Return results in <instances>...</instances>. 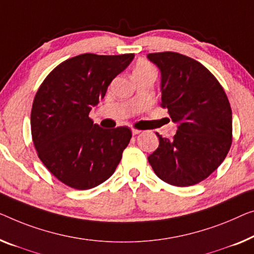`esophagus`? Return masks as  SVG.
<instances>
[{
  "mask_svg": "<svg viewBox=\"0 0 254 254\" xmlns=\"http://www.w3.org/2000/svg\"><path fill=\"white\" fill-rule=\"evenodd\" d=\"M140 130H138V128H132V134L133 135H137V134H139L140 133Z\"/></svg>",
  "mask_w": 254,
  "mask_h": 254,
  "instance_id": "1",
  "label": "esophagus"
}]
</instances>
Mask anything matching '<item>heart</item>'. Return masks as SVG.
Masks as SVG:
<instances>
[{
    "label": "heart",
    "instance_id": "heart-1",
    "mask_svg": "<svg viewBox=\"0 0 254 254\" xmlns=\"http://www.w3.org/2000/svg\"><path fill=\"white\" fill-rule=\"evenodd\" d=\"M148 73H155L153 65H151L149 62H147V60H139L133 68V76H138V75H143Z\"/></svg>",
    "mask_w": 254,
    "mask_h": 254
}]
</instances>
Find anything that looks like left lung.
<instances>
[{"instance_id":"obj_1","label":"left lung","mask_w":254,"mask_h":254,"mask_svg":"<svg viewBox=\"0 0 254 254\" xmlns=\"http://www.w3.org/2000/svg\"><path fill=\"white\" fill-rule=\"evenodd\" d=\"M147 57L161 69V106L179 124L172 139L157 133L160 145L148 162L165 183L192 186L219 168L232 146L229 100L214 75L195 59L171 51Z\"/></svg>"}]
</instances>
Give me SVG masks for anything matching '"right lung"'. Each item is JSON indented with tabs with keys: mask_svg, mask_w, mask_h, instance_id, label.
Here are the masks:
<instances>
[{
	"mask_svg": "<svg viewBox=\"0 0 254 254\" xmlns=\"http://www.w3.org/2000/svg\"><path fill=\"white\" fill-rule=\"evenodd\" d=\"M134 55L83 54L59 64L34 98L30 130L37 156L66 186L85 190L111 177L130 142L127 127L106 130L89 117Z\"/></svg>",
	"mask_w": 254,
	"mask_h": 254,
	"instance_id": "1",
	"label": "right lung"
}]
</instances>
